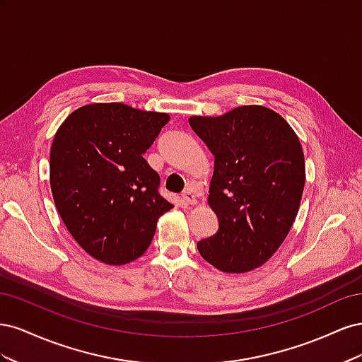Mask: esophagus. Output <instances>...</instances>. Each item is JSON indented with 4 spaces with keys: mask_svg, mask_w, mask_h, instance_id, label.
Listing matches in <instances>:
<instances>
[{
    "mask_svg": "<svg viewBox=\"0 0 362 362\" xmlns=\"http://www.w3.org/2000/svg\"><path fill=\"white\" fill-rule=\"evenodd\" d=\"M182 201H184L185 204H190V205H194L196 202H198V199H196L194 193H193V192H190V190H187V192H184V193H182Z\"/></svg>",
    "mask_w": 362,
    "mask_h": 362,
    "instance_id": "obj_1",
    "label": "esophagus"
}]
</instances>
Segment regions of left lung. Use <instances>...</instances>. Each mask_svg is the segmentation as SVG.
<instances>
[{"mask_svg":"<svg viewBox=\"0 0 362 362\" xmlns=\"http://www.w3.org/2000/svg\"><path fill=\"white\" fill-rule=\"evenodd\" d=\"M189 124L214 156L208 204L218 229L198 242L199 254L226 273L254 270L279 249L298 214L305 185L299 137L262 105L192 116Z\"/></svg>","mask_w":362,"mask_h":362,"instance_id":"1","label":"left lung"}]
</instances>
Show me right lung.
Returning a JSON list of instances; mask_svg holds the SVG:
<instances>
[{
	"mask_svg": "<svg viewBox=\"0 0 362 362\" xmlns=\"http://www.w3.org/2000/svg\"><path fill=\"white\" fill-rule=\"evenodd\" d=\"M169 115L120 103L89 104L57 129L49 184L63 223L87 254L122 266L145 254L157 221L173 206L144 158Z\"/></svg>",
	"mask_w": 362,
	"mask_h": 362,
	"instance_id": "1",
	"label": "right lung"
}]
</instances>
